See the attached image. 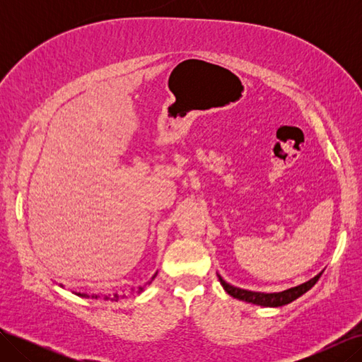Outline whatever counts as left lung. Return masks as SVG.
I'll return each mask as SVG.
<instances>
[{"mask_svg":"<svg viewBox=\"0 0 362 362\" xmlns=\"http://www.w3.org/2000/svg\"><path fill=\"white\" fill-rule=\"evenodd\" d=\"M320 276H322V273H319V275L314 276L313 279L306 281L305 284H300V286H298V287H293V288H288V290L281 291V293H258V291H247V290H242V288H237V287L229 286L228 282H225L221 278V275H217L218 281H221V284H222V287L225 288V291L229 296H233V298H235V299L245 300V302H249V303L261 305V306H282V305H287V303L296 300L298 298H300V296L303 293L308 291L310 288H313L314 284L319 281Z\"/></svg>","mask_w":362,"mask_h":362,"instance_id":"obj_1","label":"left lung"}]
</instances>
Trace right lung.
Masks as SVG:
<instances>
[{
    "label": "right lung",
    "mask_w": 362,
    "mask_h": 362,
    "mask_svg": "<svg viewBox=\"0 0 362 362\" xmlns=\"http://www.w3.org/2000/svg\"><path fill=\"white\" fill-rule=\"evenodd\" d=\"M157 276V273H156V275L154 276H152V279H154ZM151 279V281H152ZM151 281L148 282V284H151ZM144 288L145 287H139V290H137V293H140V291H144ZM76 294H78V296H81V298H89V296H87L86 293H76ZM92 298H95V299H98V298H100V296H92ZM125 298V294L124 296H120V294H115V296H110V294H108V296H104V300H119V299H124Z\"/></svg>",
    "instance_id": "add662e5"
}]
</instances>
